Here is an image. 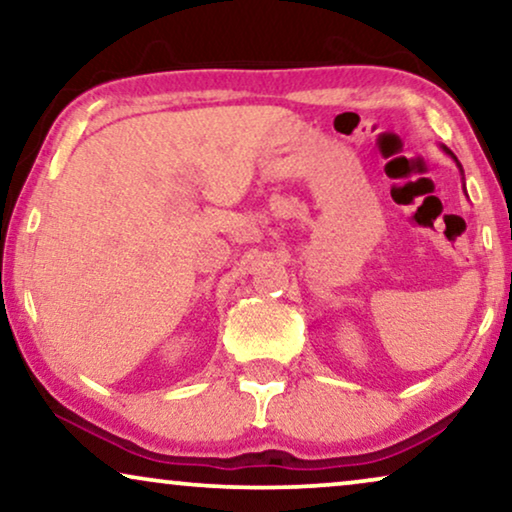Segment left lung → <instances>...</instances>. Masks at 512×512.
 <instances>
[{"mask_svg":"<svg viewBox=\"0 0 512 512\" xmlns=\"http://www.w3.org/2000/svg\"><path fill=\"white\" fill-rule=\"evenodd\" d=\"M443 151H445V153H447V156H452V158H454V160H457V156H454V153H452V151H450V149H447V146H443ZM457 165H459V160H457ZM459 170H461V165H459ZM461 174H464V170H461ZM464 188H466V186H464Z\"/></svg>","mask_w":512,"mask_h":512,"instance_id":"obj_1","label":"left lung"}]
</instances>
